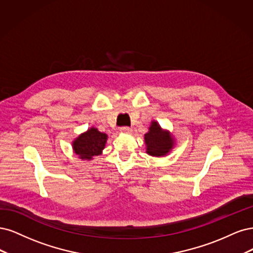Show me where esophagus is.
<instances>
[{
	"label": "esophagus",
	"mask_w": 253,
	"mask_h": 253,
	"mask_svg": "<svg viewBox=\"0 0 253 253\" xmlns=\"http://www.w3.org/2000/svg\"><path fill=\"white\" fill-rule=\"evenodd\" d=\"M120 131L122 132V133H130L131 132V128H129V127H121V129H120Z\"/></svg>",
	"instance_id": "34e87169"
}]
</instances>
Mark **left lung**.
<instances>
[{
	"label": "left lung",
	"mask_w": 253,
	"mask_h": 253,
	"mask_svg": "<svg viewBox=\"0 0 253 253\" xmlns=\"http://www.w3.org/2000/svg\"><path fill=\"white\" fill-rule=\"evenodd\" d=\"M145 142L147 145V153L150 156L161 157L167 154L173 146L171 135L163 131L157 122H152L149 131L145 134Z\"/></svg>",
	"instance_id": "obj_1"
}]
</instances>
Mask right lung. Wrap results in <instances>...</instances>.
<instances>
[{"instance_id":"right-lung-1","label":"right lung","mask_w":253,"mask_h":253,"mask_svg":"<svg viewBox=\"0 0 253 253\" xmlns=\"http://www.w3.org/2000/svg\"><path fill=\"white\" fill-rule=\"evenodd\" d=\"M107 141V134L100 132L95 128H90L87 132L81 134L73 142V150L82 160H91L100 156Z\"/></svg>"}]
</instances>
